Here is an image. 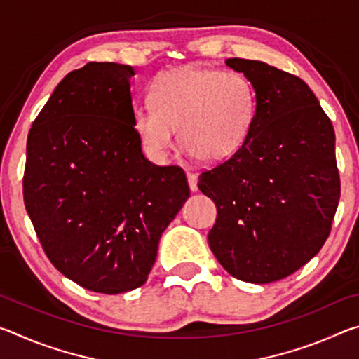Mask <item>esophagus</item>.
I'll return each instance as SVG.
<instances>
[{"mask_svg": "<svg viewBox=\"0 0 359 359\" xmlns=\"http://www.w3.org/2000/svg\"><path fill=\"white\" fill-rule=\"evenodd\" d=\"M187 179H188V185H190L191 191H198V177L193 172H187Z\"/></svg>", "mask_w": 359, "mask_h": 359, "instance_id": "1", "label": "esophagus"}]
</instances>
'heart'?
<instances>
[{"label": "heart", "instance_id": "1", "mask_svg": "<svg viewBox=\"0 0 359 359\" xmlns=\"http://www.w3.org/2000/svg\"><path fill=\"white\" fill-rule=\"evenodd\" d=\"M151 104L133 111V128L154 161H165L177 130L180 147L203 163H222L247 141L257 112L253 85L241 72L184 68L150 85Z\"/></svg>", "mask_w": 359, "mask_h": 359}]
</instances>
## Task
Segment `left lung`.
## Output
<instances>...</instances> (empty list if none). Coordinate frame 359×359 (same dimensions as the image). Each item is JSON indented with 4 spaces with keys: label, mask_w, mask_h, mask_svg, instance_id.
Here are the masks:
<instances>
[{
    "label": "left lung",
    "mask_w": 359,
    "mask_h": 359,
    "mask_svg": "<svg viewBox=\"0 0 359 359\" xmlns=\"http://www.w3.org/2000/svg\"><path fill=\"white\" fill-rule=\"evenodd\" d=\"M257 95L244 145L199 175L217 205L209 247L231 276L271 283L311 261L331 233L340 198L336 135L302 79L257 60L228 58Z\"/></svg>",
    "instance_id": "8db88e82"
}]
</instances>
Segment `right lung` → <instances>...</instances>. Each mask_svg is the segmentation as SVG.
<instances>
[{
  "label": "right lung",
  "instance_id": "obj_1",
  "mask_svg": "<svg viewBox=\"0 0 359 359\" xmlns=\"http://www.w3.org/2000/svg\"><path fill=\"white\" fill-rule=\"evenodd\" d=\"M87 63L57 85L27 141L23 201L50 263L90 291L147 280L163 231L190 196L184 169L156 166L133 128L130 79Z\"/></svg>",
  "mask_w": 359,
  "mask_h": 359
}]
</instances>
